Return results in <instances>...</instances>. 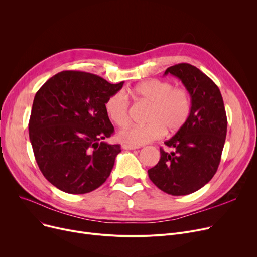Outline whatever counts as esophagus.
Wrapping results in <instances>:
<instances>
[{"label":"esophagus","instance_id":"esophagus-1","mask_svg":"<svg viewBox=\"0 0 257 257\" xmlns=\"http://www.w3.org/2000/svg\"><path fill=\"white\" fill-rule=\"evenodd\" d=\"M121 148H123L124 150H136V149H139L138 146H131V145H127V144L121 145Z\"/></svg>","mask_w":257,"mask_h":257}]
</instances>
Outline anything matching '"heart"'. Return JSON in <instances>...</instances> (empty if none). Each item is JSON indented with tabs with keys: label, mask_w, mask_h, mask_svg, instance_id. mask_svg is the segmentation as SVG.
<instances>
[{
	"label": "heart",
	"mask_w": 257,
	"mask_h": 257,
	"mask_svg": "<svg viewBox=\"0 0 257 257\" xmlns=\"http://www.w3.org/2000/svg\"><path fill=\"white\" fill-rule=\"evenodd\" d=\"M134 97L150 105L146 125H129L117 133L119 142L141 146L159 140L166 130L175 133L180 130L191 113V96L184 88H176L168 81L151 79L141 82L129 90ZM129 100L119 90L105 102V112L113 124L123 126L128 121Z\"/></svg>",
	"instance_id": "obj_1"
}]
</instances>
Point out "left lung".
Segmentation results:
<instances>
[{
  "mask_svg": "<svg viewBox=\"0 0 257 257\" xmlns=\"http://www.w3.org/2000/svg\"><path fill=\"white\" fill-rule=\"evenodd\" d=\"M177 77L191 96V113L184 126L160 149L158 164L148 170L150 180L172 196H185L208 183L218 170L227 133V117L219 87L196 66L179 63L165 76Z\"/></svg>",
  "mask_w": 257,
  "mask_h": 257,
  "instance_id": "left-lung-1",
  "label": "left lung"
}]
</instances>
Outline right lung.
I'll return each mask as SVG.
<instances>
[{
    "label": "right lung",
    "mask_w": 257,
    "mask_h": 257,
    "mask_svg": "<svg viewBox=\"0 0 257 257\" xmlns=\"http://www.w3.org/2000/svg\"><path fill=\"white\" fill-rule=\"evenodd\" d=\"M97 75L63 71L36 92L29 137L46 179L67 194H86L109 177L119 145H109L114 128L105 102L123 87Z\"/></svg>",
    "instance_id": "1"
}]
</instances>
